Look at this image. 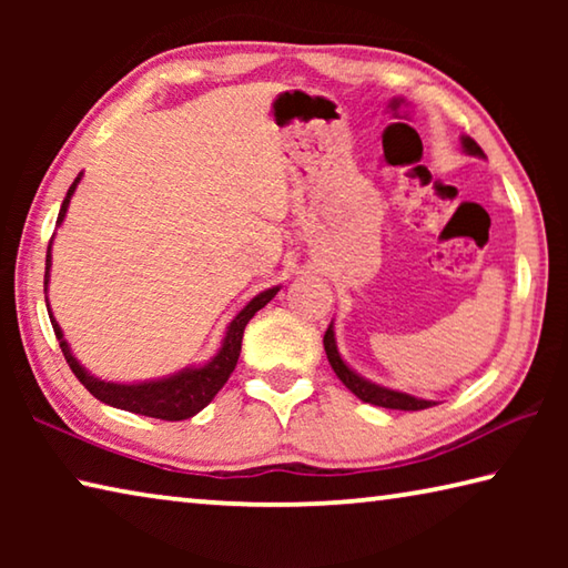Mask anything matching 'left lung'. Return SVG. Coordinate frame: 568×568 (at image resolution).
I'll return each instance as SVG.
<instances>
[{
	"mask_svg": "<svg viewBox=\"0 0 568 568\" xmlns=\"http://www.w3.org/2000/svg\"><path fill=\"white\" fill-rule=\"evenodd\" d=\"M460 145H464L468 155L484 158V150H480L474 140L466 138V134L460 138ZM323 345H325V355H328L335 376H338L343 381V386L348 388L351 393H355V396H358L363 403H371V406H381V408H396V410H423V408L436 406L434 400H423V398H416V396H408V393L383 388V386H378V383L365 381L353 368H348V363L341 358L338 345H335L333 323L328 325V331H325V335H323Z\"/></svg>",
	"mask_w": 568,
	"mask_h": 568,
	"instance_id": "1",
	"label": "left lung"
}]
</instances>
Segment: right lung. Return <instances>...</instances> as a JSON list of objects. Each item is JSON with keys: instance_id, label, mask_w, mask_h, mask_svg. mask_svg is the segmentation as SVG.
I'll return each instance as SVG.
<instances>
[{"instance_id": "add662e5", "label": "right lung", "mask_w": 568, "mask_h": 568, "mask_svg": "<svg viewBox=\"0 0 568 568\" xmlns=\"http://www.w3.org/2000/svg\"><path fill=\"white\" fill-rule=\"evenodd\" d=\"M80 178H77L72 182V187L67 190V197L62 203L60 217H57V225H62L67 207H70V200L74 195ZM50 267H52V240H50V247H47L44 293H47V285H50ZM277 291H281V287L275 285V287H267V291H263V293H257L253 301H250L243 311H240L235 318L230 321L223 345H220V351L205 365H200V368H182L180 373H175V376L158 378V381H142V383H110V381H100V378L90 376V371H84L80 361L72 355L70 345H67L64 335H62L60 323L54 321L50 307H47V313H50L52 328H54L57 341H60L64 361L70 363V368L77 376V381H80L94 398L108 403V406H112V408L140 413V416H150V418H160V420H185L203 410L207 403L217 396V390L225 386L230 373H233L237 365L240 345H243V333H245L247 321L253 318L261 307L271 303ZM44 301H47V295H44Z\"/></svg>"}]
</instances>
